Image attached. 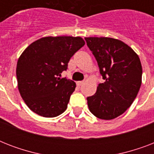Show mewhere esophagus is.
Instances as JSON below:
<instances>
[{
	"label": "esophagus",
	"instance_id": "1",
	"mask_svg": "<svg viewBox=\"0 0 154 154\" xmlns=\"http://www.w3.org/2000/svg\"><path fill=\"white\" fill-rule=\"evenodd\" d=\"M84 83H85L84 81H82V82H77V85H78V86H82V85L84 84Z\"/></svg>",
	"mask_w": 154,
	"mask_h": 154
}]
</instances>
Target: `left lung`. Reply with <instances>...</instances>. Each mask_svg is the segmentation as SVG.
Segmentation results:
<instances>
[{"instance_id": "left-lung-1", "label": "left lung", "mask_w": 154, "mask_h": 154, "mask_svg": "<svg viewBox=\"0 0 154 154\" xmlns=\"http://www.w3.org/2000/svg\"><path fill=\"white\" fill-rule=\"evenodd\" d=\"M105 80L96 94L87 97L89 111L100 119H114L130 107L141 85L138 55L122 41L110 37H85Z\"/></svg>"}]
</instances>
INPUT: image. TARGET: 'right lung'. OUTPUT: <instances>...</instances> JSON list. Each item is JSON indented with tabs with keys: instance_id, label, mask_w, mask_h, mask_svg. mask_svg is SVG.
Here are the masks:
<instances>
[{
	"instance_id": "right-lung-1",
	"label": "right lung",
	"mask_w": 154,
	"mask_h": 154,
	"mask_svg": "<svg viewBox=\"0 0 154 154\" xmlns=\"http://www.w3.org/2000/svg\"><path fill=\"white\" fill-rule=\"evenodd\" d=\"M85 45L80 37H42L25 49L18 59L17 78L27 106L44 117L59 116L67 109L74 82L60 78L73 54Z\"/></svg>"
}]
</instances>
